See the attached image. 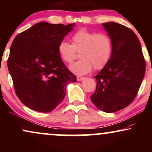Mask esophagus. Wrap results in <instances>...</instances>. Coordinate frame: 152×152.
<instances>
[{
  "instance_id": "34e87169",
  "label": "esophagus",
  "mask_w": 152,
  "mask_h": 152,
  "mask_svg": "<svg viewBox=\"0 0 152 152\" xmlns=\"http://www.w3.org/2000/svg\"><path fill=\"white\" fill-rule=\"evenodd\" d=\"M84 77H81V76H77V81H81L83 80H84Z\"/></svg>"
}]
</instances>
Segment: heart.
<instances>
[{
    "label": "heart",
    "instance_id": "b5f03b06",
    "mask_svg": "<svg viewBox=\"0 0 152 152\" xmlns=\"http://www.w3.org/2000/svg\"><path fill=\"white\" fill-rule=\"evenodd\" d=\"M72 44L61 41L58 52L64 62L70 64L74 61L76 51H80L79 61L74 63L69 69L76 75H84L95 69L104 68L109 61L113 46L111 38L104 33H97L81 28L71 36Z\"/></svg>",
    "mask_w": 152,
    "mask_h": 152
}]
</instances>
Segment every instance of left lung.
I'll return each mask as SVG.
<instances>
[{"label":"left lung","mask_w":152,"mask_h":152,"mask_svg":"<svg viewBox=\"0 0 152 152\" xmlns=\"http://www.w3.org/2000/svg\"><path fill=\"white\" fill-rule=\"evenodd\" d=\"M112 42L107 64L94 78L96 91L91 96L99 110L112 113L124 109L137 96L144 79L146 62L137 36L130 28L115 22L102 23Z\"/></svg>","instance_id":"left-lung-1"}]
</instances>
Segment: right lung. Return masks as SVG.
Returning <instances> with one entry per match:
<instances>
[{
  "label": "right lung",
  "instance_id": "add662e5",
  "mask_svg": "<svg viewBox=\"0 0 152 152\" xmlns=\"http://www.w3.org/2000/svg\"><path fill=\"white\" fill-rule=\"evenodd\" d=\"M75 24L37 23L15 36L8 68L15 94L24 105L39 112L53 111L65 97L66 86L76 77L63 62L59 43Z\"/></svg>",
  "mask_w": 152,
  "mask_h": 152
}]
</instances>
